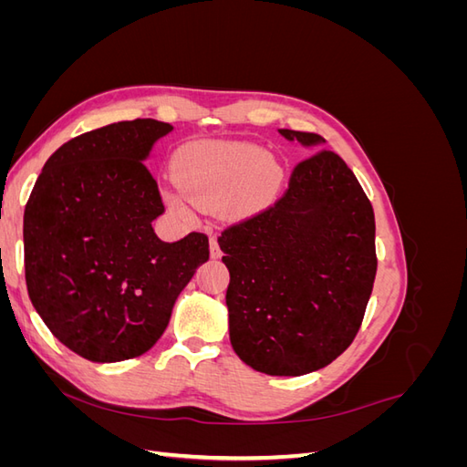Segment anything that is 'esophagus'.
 <instances>
[{"label":"esophagus","instance_id":"esophagus-1","mask_svg":"<svg viewBox=\"0 0 467 467\" xmlns=\"http://www.w3.org/2000/svg\"><path fill=\"white\" fill-rule=\"evenodd\" d=\"M210 257L212 259H220L222 257V249L218 245V237L216 235L210 237Z\"/></svg>","mask_w":467,"mask_h":467}]
</instances>
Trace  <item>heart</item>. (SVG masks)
<instances>
[{"mask_svg":"<svg viewBox=\"0 0 467 467\" xmlns=\"http://www.w3.org/2000/svg\"><path fill=\"white\" fill-rule=\"evenodd\" d=\"M175 179L186 194L167 191L165 201L181 214L189 210L191 202L199 208H214L223 201L249 206L275 192L280 165L255 144L202 140L179 150Z\"/></svg>","mask_w":467,"mask_h":467,"instance_id":"heart-1","label":"heart"}]
</instances>
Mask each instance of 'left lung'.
<instances>
[{
  "label": "left lung",
  "instance_id": "left-lung-1",
  "mask_svg": "<svg viewBox=\"0 0 467 467\" xmlns=\"http://www.w3.org/2000/svg\"><path fill=\"white\" fill-rule=\"evenodd\" d=\"M278 132L309 155L275 204L218 244L235 355L268 376H302L355 341L376 278V222L358 179L321 136Z\"/></svg>",
  "mask_w": 467,
  "mask_h": 467
}]
</instances>
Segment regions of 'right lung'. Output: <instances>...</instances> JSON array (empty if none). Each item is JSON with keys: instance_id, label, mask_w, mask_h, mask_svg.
<instances>
[{"instance_id": "add662e5", "label": "right lung", "mask_w": 467, "mask_h": 467, "mask_svg": "<svg viewBox=\"0 0 467 467\" xmlns=\"http://www.w3.org/2000/svg\"><path fill=\"white\" fill-rule=\"evenodd\" d=\"M171 124L136 119L76 136L42 167L25 206V278L52 335L91 362L148 352L179 294L208 261V237L167 244L165 208L146 167Z\"/></svg>"}]
</instances>
